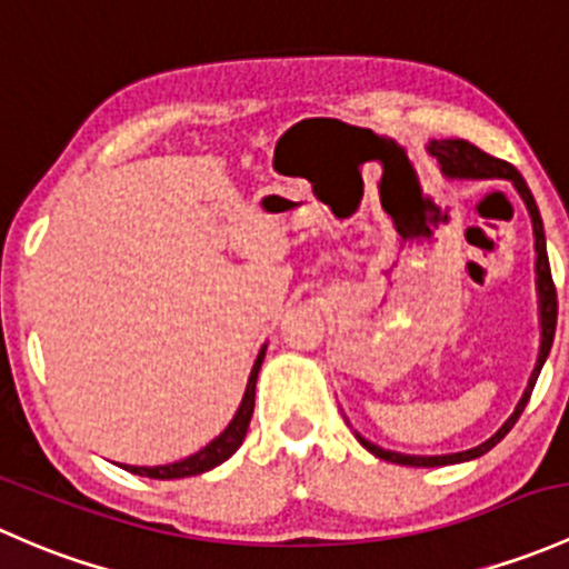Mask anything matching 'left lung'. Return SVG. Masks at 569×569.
<instances>
[{
	"label": "left lung",
	"instance_id": "left-lung-1",
	"mask_svg": "<svg viewBox=\"0 0 569 569\" xmlns=\"http://www.w3.org/2000/svg\"><path fill=\"white\" fill-rule=\"evenodd\" d=\"M430 156L438 158L441 163V172L447 174L449 180H507V183L515 186L520 199H523L526 210L531 216V230H535V251H537V260H535V284H537V307H540V353H537V365L535 370L529 375V383H526L523 395H520L518 406L515 411L509 413V419L503 421L499 430L482 441L479 447L466 449V452H452V455H406V452H391V449L378 447V443L367 441L359 430L356 438H359L361 447L367 452H372L375 458L386 460V462H397V466H413V468H436V466H455V462H468V460H477L482 458L485 452L496 447L503 436L515 427L518 416L523 413L526 402H529L531 391H535L537 378H540L542 365H546L548 353H550V345H553V333H556V315H559V303H556V287H553V277H550V262H548V249H546V227H542V216L540 208H537L535 197H531L529 186H526L523 174L512 167V163L501 161V158H493L477 148V144L466 142V139H432L430 142Z\"/></svg>",
	"mask_w": 569,
	"mask_h": 569
}]
</instances>
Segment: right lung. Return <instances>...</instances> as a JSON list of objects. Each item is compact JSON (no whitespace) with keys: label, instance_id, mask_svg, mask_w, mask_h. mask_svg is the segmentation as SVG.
I'll return each mask as SVG.
<instances>
[{"label":"right lung","instance_id":"obj_1","mask_svg":"<svg viewBox=\"0 0 569 569\" xmlns=\"http://www.w3.org/2000/svg\"><path fill=\"white\" fill-rule=\"evenodd\" d=\"M268 345H262L260 353H257L254 367H251L249 383H246L243 400L238 406L236 416L230 419V425L219 432L210 443H204L202 449L189 458L178 460V462H167V466H122L126 471L139 473V477H150V479H183V477H197V473L210 471V468L221 466L224 460H230L232 455L238 452V447L243 443L246 430H249L251 413H254V389H257V375H260L262 359H266Z\"/></svg>","mask_w":569,"mask_h":569}]
</instances>
